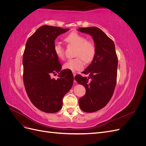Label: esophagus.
Here are the masks:
<instances>
[{
    "label": "esophagus",
    "mask_w": 146,
    "mask_h": 146,
    "mask_svg": "<svg viewBox=\"0 0 146 146\" xmlns=\"http://www.w3.org/2000/svg\"><path fill=\"white\" fill-rule=\"evenodd\" d=\"M72 72H73V76H74V77H76V72H75V71H73ZM74 82H76V81H75V80H74Z\"/></svg>",
    "instance_id": "esophagus-1"
}]
</instances>
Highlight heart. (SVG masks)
Returning <instances> with one entry per match:
<instances>
[{"label":"heart","mask_w":146,"mask_h":146,"mask_svg":"<svg viewBox=\"0 0 146 146\" xmlns=\"http://www.w3.org/2000/svg\"><path fill=\"white\" fill-rule=\"evenodd\" d=\"M64 41L69 45L76 47L74 55L77 56L74 59L69 60L65 63L63 65L64 69L73 71L81 70L84 66L83 60L88 63L94 59L96 52V46L92 41L86 40V38L83 35L76 32H72L65 38ZM53 50L58 58H64V50L60 43L55 42Z\"/></svg>","instance_id":"heart-1"}]
</instances>
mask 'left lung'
<instances>
[{"label":"left lung","mask_w":146,"mask_h":146,"mask_svg":"<svg viewBox=\"0 0 146 146\" xmlns=\"http://www.w3.org/2000/svg\"><path fill=\"white\" fill-rule=\"evenodd\" d=\"M78 30L90 35L96 47L94 59L82 72L88 77H75L86 89L85 95L78 100L79 106L82 111L92 113L105 107L111 98L116 84L118 60L114 42L102 30L96 27L78 28Z\"/></svg>","instance_id":"obj_1"}]
</instances>
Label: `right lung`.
<instances>
[{"instance_id":"obj_1","label":"right lung","mask_w":146,"mask_h":146,"mask_svg":"<svg viewBox=\"0 0 146 146\" xmlns=\"http://www.w3.org/2000/svg\"><path fill=\"white\" fill-rule=\"evenodd\" d=\"M69 30L44 25L36 30L26 42L23 55V80L32 103L41 111L56 113L63 105V98L71 89L74 76L70 70H61L54 52L55 39ZM59 78L52 79V74Z\"/></svg>"}]
</instances>
